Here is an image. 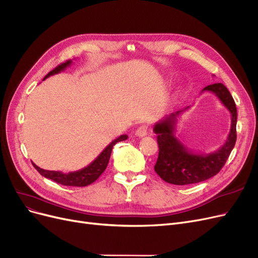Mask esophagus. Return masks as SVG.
I'll list each match as a JSON object with an SVG mask.
<instances>
[{"label": "esophagus", "instance_id": "esophagus-1", "mask_svg": "<svg viewBox=\"0 0 258 258\" xmlns=\"http://www.w3.org/2000/svg\"><path fill=\"white\" fill-rule=\"evenodd\" d=\"M147 129L148 127L146 125H142L140 126L137 131H136V136L139 137V138H143L145 136H147Z\"/></svg>", "mask_w": 258, "mask_h": 258}]
</instances>
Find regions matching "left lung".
<instances>
[{
	"instance_id": "left-lung-1",
	"label": "left lung",
	"mask_w": 258,
	"mask_h": 258,
	"mask_svg": "<svg viewBox=\"0 0 258 258\" xmlns=\"http://www.w3.org/2000/svg\"><path fill=\"white\" fill-rule=\"evenodd\" d=\"M202 92L214 93L232 114V125L225 143L217 152L207 155L197 154L184 146L174 135L177 116L189 109L172 113L157 122L154 131L159 145V156L155 164L156 173L172 184H191L204 181L217 175L224 166L235 146L237 135V109L232 95L222 83H215L203 88Z\"/></svg>"
}]
</instances>
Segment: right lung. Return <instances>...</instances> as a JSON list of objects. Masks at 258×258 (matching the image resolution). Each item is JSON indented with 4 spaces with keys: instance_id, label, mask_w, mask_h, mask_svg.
Returning <instances> with one entry per match:
<instances>
[{
    "instance_id": "obj_1",
    "label": "right lung",
    "mask_w": 258,
    "mask_h": 258,
    "mask_svg": "<svg viewBox=\"0 0 258 258\" xmlns=\"http://www.w3.org/2000/svg\"><path fill=\"white\" fill-rule=\"evenodd\" d=\"M72 63H73V60H67V61H65V63L58 65L56 68L51 70V72L46 77H44V79H47L50 76L56 75L60 72H63V70H65L68 66L72 65ZM127 139H128V136H126V135H122L119 138L115 139L112 143H110L102 150L101 154L97 157L90 165H87L86 167L82 168V170L77 171V172L64 174V173L56 172V171L42 170V168L38 167L36 164H34V163H33V165L39 172L40 175H42L43 177H46V178H49L59 184L72 185V186H85V185L93 183L104 172L106 166H108L113 146L116 144L117 142L125 141Z\"/></svg>"
}]
</instances>
